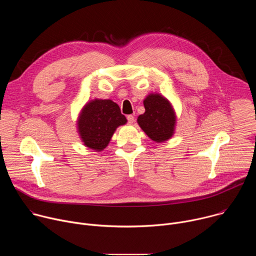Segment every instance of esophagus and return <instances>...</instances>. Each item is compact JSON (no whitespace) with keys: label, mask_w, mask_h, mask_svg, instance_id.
<instances>
[{"label":"esophagus","mask_w":256,"mask_h":256,"mask_svg":"<svg viewBox=\"0 0 256 256\" xmlns=\"http://www.w3.org/2000/svg\"><path fill=\"white\" fill-rule=\"evenodd\" d=\"M126 118H128V124H134V116H128Z\"/></svg>","instance_id":"obj_1"}]
</instances>
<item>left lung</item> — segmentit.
<instances>
[{
	"instance_id": "left-lung-1",
	"label": "left lung",
	"mask_w": 256,
	"mask_h": 256,
	"mask_svg": "<svg viewBox=\"0 0 256 256\" xmlns=\"http://www.w3.org/2000/svg\"><path fill=\"white\" fill-rule=\"evenodd\" d=\"M146 112L138 118V124L155 142L169 140L174 132L175 114L169 101L159 94H150L144 100Z\"/></svg>"
}]
</instances>
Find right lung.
Returning <instances> with one entry per match:
<instances>
[{"label": "right lung", "instance_id": "obj_1", "mask_svg": "<svg viewBox=\"0 0 256 256\" xmlns=\"http://www.w3.org/2000/svg\"><path fill=\"white\" fill-rule=\"evenodd\" d=\"M124 124L126 118L116 102L95 99L83 108L78 128L84 144L99 152L106 148L116 128Z\"/></svg>", "mask_w": 256, "mask_h": 256}]
</instances>
